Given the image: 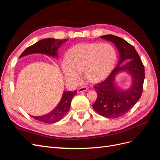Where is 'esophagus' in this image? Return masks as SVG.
<instances>
[{
    "label": "esophagus",
    "instance_id": "obj_1",
    "mask_svg": "<svg viewBox=\"0 0 160 160\" xmlns=\"http://www.w3.org/2000/svg\"><path fill=\"white\" fill-rule=\"evenodd\" d=\"M88 90V88H87V87H82V88L78 89V90H77V92H78V93H81V92L87 91Z\"/></svg>",
    "mask_w": 160,
    "mask_h": 160
}]
</instances>
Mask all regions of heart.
<instances>
[{"mask_svg": "<svg viewBox=\"0 0 160 160\" xmlns=\"http://www.w3.org/2000/svg\"><path fill=\"white\" fill-rule=\"evenodd\" d=\"M116 58L114 47L109 43H82L69 51L62 69L67 79L72 83H79L83 71L87 79L96 83L109 75Z\"/></svg>", "mask_w": 160, "mask_h": 160, "instance_id": "heart-1", "label": "heart"}]
</instances>
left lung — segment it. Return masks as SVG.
<instances>
[{"instance_id": "left-lung-1", "label": "left lung", "mask_w": 160, "mask_h": 160, "mask_svg": "<svg viewBox=\"0 0 160 160\" xmlns=\"http://www.w3.org/2000/svg\"><path fill=\"white\" fill-rule=\"evenodd\" d=\"M101 38L114 43L119 52V60L118 66L107 78L93 85L98 98L93 108L105 118H118L132 109L141 98L145 78L144 66L135 48L123 38L113 35ZM124 60L127 61L123 63ZM121 70H127L132 75V85L128 91H122L114 85V76Z\"/></svg>"}]
</instances>
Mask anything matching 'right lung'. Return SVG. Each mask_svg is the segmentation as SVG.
Listing matches in <instances>:
<instances>
[{
  "instance_id": "1",
  "label": "right lung",
  "mask_w": 160,
  "mask_h": 160,
  "mask_svg": "<svg viewBox=\"0 0 160 160\" xmlns=\"http://www.w3.org/2000/svg\"><path fill=\"white\" fill-rule=\"evenodd\" d=\"M67 39H55V38H45L36 42L22 52L20 57L32 53H42L53 57H57V51ZM77 94V91H64L63 95L57 107L50 113L42 116H32V118L40 122L47 123H53L59 122L69 111L71 100Z\"/></svg>"
}]
</instances>
